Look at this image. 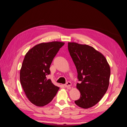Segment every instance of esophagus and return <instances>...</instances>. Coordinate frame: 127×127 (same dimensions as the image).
Masks as SVG:
<instances>
[{"mask_svg":"<svg viewBox=\"0 0 127 127\" xmlns=\"http://www.w3.org/2000/svg\"><path fill=\"white\" fill-rule=\"evenodd\" d=\"M64 87H68V88H70V86H71V83L70 82H67V83H66L64 85Z\"/></svg>","mask_w":127,"mask_h":127,"instance_id":"1","label":"esophagus"}]
</instances>
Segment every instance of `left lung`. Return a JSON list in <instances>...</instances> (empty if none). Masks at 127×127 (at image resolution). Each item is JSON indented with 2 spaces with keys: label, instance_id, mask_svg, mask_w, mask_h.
<instances>
[{
  "label": "left lung",
  "instance_id": "left-lung-1",
  "mask_svg": "<svg viewBox=\"0 0 127 127\" xmlns=\"http://www.w3.org/2000/svg\"><path fill=\"white\" fill-rule=\"evenodd\" d=\"M68 50L77 72L81 93L75 103L83 108L92 107L100 101L109 85L111 70L105 57L88 45L69 42Z\"/></svg>",
  "mask_w": 127,
  "mask_h": 127
}]
</instances>
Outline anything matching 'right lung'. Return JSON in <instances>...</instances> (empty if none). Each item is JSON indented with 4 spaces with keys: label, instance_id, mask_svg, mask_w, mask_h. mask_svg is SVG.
Returning <instances> with one entry per match:
<instances>
[{
    "label": "right lung",
    "instance_id": "1",
    "mask_svg": "<svg viewBox=\"0 0 127 127\" xmlns=\"http://www.w3.org/2000/svg\"><path fill=\"white\" fill-rule=\"evenodd\" d=\"M64 43L51 42L36 45L24 59L20 70V82L27 97L32 103L43 106L53 99L59 89L46 76L51 73L54 58Z\"/></svg>",
    "mask_w": 127,
    "mask_h": 127
}]
</instances>
